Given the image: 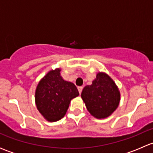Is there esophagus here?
<instances>
[{"label": "esophagus", "mask_w": 153, "mask_h": 153, "mask_svg": "<svg viewBox=\"0 0 153 153\" xmlns=\"http://www.w3.org/2000/svg\"><path fill=\"white\" fill-rule=\"evenodd\" d=\"M78 92H79V93L81 94V92H82L83 86H78Z\"/></svg>", "instance_id": "1"}]
</instances>
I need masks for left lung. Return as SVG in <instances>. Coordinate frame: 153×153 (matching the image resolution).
Here are the masks:
<instances>
[{
	"label": "left lung",
	"instance_id": "8db88e82",
	"mask_svg": "<svg viewBox=\"0 0 153 153\" xmlns=\"http://www.w3.org/2000/svg\"><path fill=\"white\" fill-rule=\"evenodd\" d=\"M81 98L89 113L98 119L110 116L119 105L121 94L113 80L99 72L91 85L83 89Z\"/></svg>",
	"mask_w": 153,
	"mask_h": 153
}]
</instances>
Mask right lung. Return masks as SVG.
<instances>
[{
    "instance_id": "obj_1",
    "label": "right lung",
    "mask_w": 153,
    "mask_h": 153,
    "mask_svg": "<svg viewBox=\"0 0 153 153\" xmlns=\"http://www.w3.org/2000/svg\"><path fill=\"white\" fill-rule=\"evenodd\" d=\"M60 72V68L49 71L35 89L37 109L49 122H55L64 118L71 100L79 95L75 84L63 79Z\"/></svg>"
}]
</instances>
